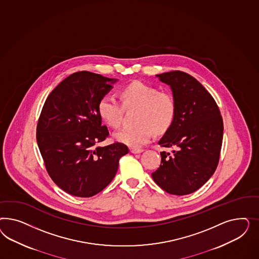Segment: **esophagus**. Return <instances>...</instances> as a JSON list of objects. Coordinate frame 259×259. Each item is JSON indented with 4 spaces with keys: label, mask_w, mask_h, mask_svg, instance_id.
I'll use <instances>...</instances> for the list:
<instances>
[{
    "label": "esophagus",
    "mask_w": 259,
    "mask_h": 259,
    "mask_svg": "<svg viewBox=\"0 0 259 259\" xmlns=\"http://www.w3.org/2000/svg\"><path fill=\"white\" fill-rule=\"evenodd\" d=\"M130 152H131L132 154H141V153L143 152V150L138 149V148H130Z\"/></svg>",
    "instance_id": "obj_1"
}]
</instances>
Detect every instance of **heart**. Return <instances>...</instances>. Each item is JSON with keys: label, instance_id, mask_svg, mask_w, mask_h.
I'll return each instance as SVG.
<instances>
[{"label": "heart", "instance_id": "obj_1", "mask_svg": "<svg viewBox=\"0 0 259 259\" xmlns=\"http://www.w3.org/2000/svg\"><path fill=\"white\" fill-rule=\"evenodd\" d=\"M120 102L104 96L99 102L101 118L112 128L121 124L124 109L137 110L134 128H122L114 139L131 147H139L150 141L153 132L163 134L172 126L177 104L172 94L136 80L120 90Z\"/></svg>", "mask_w": 259, "mask_h": 259}]
</instances>
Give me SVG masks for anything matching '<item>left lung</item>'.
Masks as SVG:
<instances>
[{"mask_svg":"<svg viewBox=\"0 0 259 259\" xmlns=\"http://www.w3.org/2000/svg\"><path fill=\"white\" fill-rule=\"evenodd\" d=\"M170 85L177 104L172 126L158 141L161 162L152 172L154 181L165 192L184 196L196 192L215 171L223 139L220 108L203 85L185 72L171 71L157 75Z\"/></svg>","mask_w":259,"mask_h":259,"instance_id":"1","label":"left lung"}]
</instances>
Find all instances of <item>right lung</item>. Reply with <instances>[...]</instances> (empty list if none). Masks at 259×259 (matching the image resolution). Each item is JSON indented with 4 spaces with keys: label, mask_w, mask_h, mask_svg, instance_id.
Returning <instances> with one entry per match:
<instances>
[{
    "label": "right lung",
    "mask_w": 259,
    "mask_h": 259,
    "mask_svg": "<svg viewBox=\"0 0 259 259\" xmlns=\"http://www.w3.org/2000/svg\"><path fill=\"white\" fill-rule=\"evenodd\" d=\"M116 78L88 71L73 73L47 97L37 125V142L47 172L67 194L90 197L105 188L116 176L125 144L104 147L109 132L102 124L99 102Z\"/></svg>",
    "instance_id": "add662e5"
}]
</instances>
